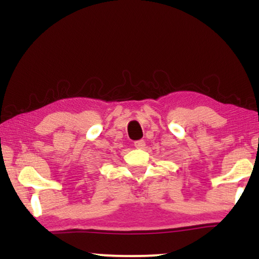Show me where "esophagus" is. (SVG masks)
I'll list each match as a JSON object with an SVG mask.
<instances>
[{"label": "esophagus", "instance_id": "esophagus-1", "mask_svg": "<svg viewBox=\"0 0 259 259\" xmlns=\"http://www.w3.org/2000/svg\"><path fill=\"white\" fill-rule=\"evenodd\" d=\"M134 147H136V148H144L145 147V141L144 140L134 141Z\"/></svg>", "mask_w": 259, "mask_h": 259}]
</instances>
